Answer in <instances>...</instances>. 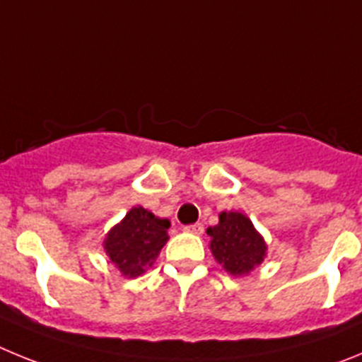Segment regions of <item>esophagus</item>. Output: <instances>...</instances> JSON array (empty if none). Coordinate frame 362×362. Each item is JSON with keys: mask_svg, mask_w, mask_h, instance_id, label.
<instances>
[{"mask_svg": "<svg viewBox=\"0 0 362 362\" xmlns=\"http://www.w3.org/2000/svg\"><path fill=\"white\" fill-rule=\"evenodd\" d=\"M185 232L188 233H194V235H201L204 232V226L201 223H196V225H190V226H185Z\"/></svg>", "mask_w": 362, "mask_h": 362, "instance_id": "obj_1", "label": "esophagus"}]
</instances>
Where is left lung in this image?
Wrapping results in <instances>:
<instances>
[{
	"label": "left lung",
	"instance_id": "1",
	"mask_svg": "<svg viewBox=\"0 0 362 362\" xmlns=\"http://www.w3.org/2000/svg\"><path fill=\"white\" fill-rule=\"evenodd\" d=\"M210 250L232 276H246L263 263L267 245L252 221L239 212H221L219 223L206 230Z\"/></svg>",
	"mask_w": 362,
	"mask_h": 362
}]
</instances>
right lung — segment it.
Wrapping results in <instances>:
<instances>
[{
  "label": "right lung",
  "mask_w": 362,
  "mask_h": 362,
  "mask_svg": "<svg viewBox=\"0 0 362 362\" xmlns=\"http://www.w3.org/2000/svg\"><path fill=\"white\" fill-rule=\"evenodd\" d=\"M170 221L159 219L143 206H134L105 238V252L124 277L141 276L152 267L168 241Z\"/></svg>",
  "instance_id": "add662e5"
}]
</instances>
